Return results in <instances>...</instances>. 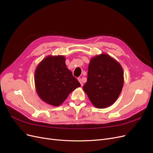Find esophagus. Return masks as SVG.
I'll list each match as a JSON object with an SVG mask.
<instances>
[{
    "label": "esophagus",
    "mask_w": 153,
    "mask_h": 153,
    "mask_svg": "<svg viewBox=\"0 0 153 153\" xmlns=\"http://www.w3.org/2000/svg\"><path fill=\"white\" fill-rule=\"evenodd\" d=\"M78 81H79L80 82V84H81V85L82 86L83 85V82H82V78H78Z\"/></svg>",
    "instance_id": "1"
}]
</instances>
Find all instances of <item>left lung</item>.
<instances>
[{"label":"left lung","instance_id":"1","mask_svg":"<svg viewBox=\"0 0 153 153\" xmlns=\"http://www.w3.org/2000/svg\"><path fill=\"white\" fill-rule=\"evenodd\" d=\"M123 85L124 71L116 60L106 53L91 58L83 89L95 107L105 108L113 105Z\"/></svg>","mask_w":153,"mask_h":153}]
</instances>
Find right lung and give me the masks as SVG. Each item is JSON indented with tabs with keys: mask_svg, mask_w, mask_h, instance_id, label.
Listing matches in <instances>:
<instances>
[{
	"mask_svg": "<svg viewBox=\"0 0 153 153\" xmlns=\"http://www.w3.org/2000/svg\"><path fill=\"white\" fill-rule=\"evenodd\" d=\"M65 61L64 55H48L36 67V92L41 100L50 105H61L72 91L81 86Z\"/></svg>",
	"mask_w": 153,
	"mask_h": 153,
	"instance_id": "right-lung-1",
	"label": "right lung"
}]
</instances>
